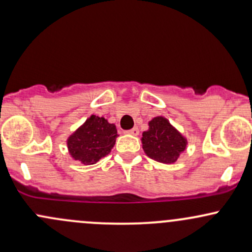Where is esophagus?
<instances>
[{
	"label": "esophagus",
	"mask_w": 252,
	"mask_h": 252,
	"mask_svg": "<svg viewBox=\"0 0 252 252\" xmlns=\"http://www.w3.org/2000/svg\"><path fill=\"white\" fill-rule=\"evenodd\" d=\"M126 133L132 134V136H138V134H139V129H138V127H133V128L126 131Z\"/></svg>",
	"instance_id": "obj_1"
}]
</instances>
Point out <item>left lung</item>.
<instances>
[{
    "label": "left lung",
    "instance_id": "8db88e82",
    "mask_svg": "<svg viewBox=\"0 0 252 252\" xmlns=\"http://www.w3.org/2000/svg\"><path fill=\"white\" fill-rule=\"evenodd\" d=\"M143 149L150 158L162 163H173L186 148V139L169 124L158 116L149 123V129L143 132Z\"/></svg>",
    "mask_w": 252,
    "mask_h": 252
}]
</instances>
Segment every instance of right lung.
I'll list each match as a JSON object with an SVG mask.
<instances>
[{
    "instance_id": "1",
    "label": "right lung",
    "mask_w": 252,
    "mask_h": 252,
    "mask_svg": "<svg viewBox=\"0 0 252 252\" xmlns=\"http://www.w3.org/2000/svg\"><path fill=\"white\" fill-rule=\"evenodd\" d=\"M118 131L104 118L91 115L67 140L69 154L84 164H94L110 153Z\"/></svg>"
}]
</instances>
